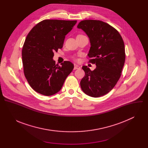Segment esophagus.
Wrapping results in <instances>:
<instances>
[{
    "label": "esophagus",
    "mask_w": 148,
    "mask_h": 148,
    "mask_svg": "<svg viewBox=\"0 0 148 148\" xmlns=\"http://www.w3.org/2000/svg\"><path fill=\"white\" fill-rule=\"evenodd\" d=\"M80 69V67L77 64H74V70H76V69Z\"/></svg>",
    "instance_id": "1"
}]
</instances>
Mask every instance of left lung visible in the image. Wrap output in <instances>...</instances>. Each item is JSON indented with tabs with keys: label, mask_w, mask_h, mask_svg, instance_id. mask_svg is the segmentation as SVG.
Wrapping results in <instances>:
<instances>
[{
	"label": "left lung",
	"mask_w": 148,
	"mask_h": 148,
	"mask_svg": "<svg viewBox=\"0 0 148 148\" xmlns=\"http://www.w3.org/2000/svg\"><path fill=\"white\" fill-rule=\"evenodd\" d=\"M77 28L88 36L91 46L88 56L92 58L89 61L96 65L93 71L82 66L85 76L81 88L88 96H103L113 89L121 77L125 60L123 39L115 29L100 20H82Z\"/></svg>",
	"instance_id": "1"
}]
</instances>
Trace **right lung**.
Returning a JSON list of instances; mask_svg holds the SVG:
<instances>
[{
    "instance_id": "right-lung-1",
    "label": "right lung",
    "mask_w": 148,
    "mask_h": 148,
    "mask_svg": "<svg viewBox=\"0 0 148 148\" xmlns=\"http://www.w3.org/2000/svg\"><path fill=\"white\" fill-rule=\"evenodd\" d=\"M76 23L77 20H44L27 34L22 52L24 74L37 92L46 96L57 93L73 71L74 64L70 61L60 66L53 58Z\"/></svg>"
}]
</instances>
